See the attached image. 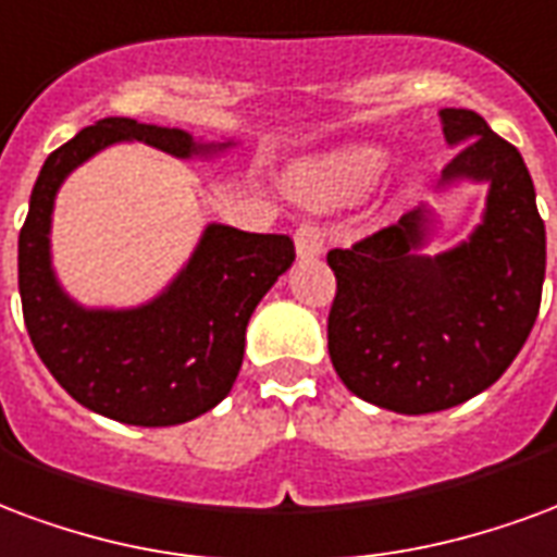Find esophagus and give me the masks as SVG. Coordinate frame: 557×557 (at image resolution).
Segmentation results:
<instances>
[{
	"label": "esophagus",
	"instance_id": "1",
	"mask_svg": "<svg viewBox=\"0 0 557 557\" xmlns=\"http://www.w3.org/2000/svg\"><path fill=\"white\" fill-rule=\"evenodd\" d=\"M296 255L299 258H318L320 251H323V228H320L318 222H302L299 228H296Z\"/></svg>",
	"mask_w": 557,
	"mask_h": 557
}]
</instances>
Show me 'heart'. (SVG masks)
<instances>
[{
  "mask_svg": "<svg viewBox=\"0 0 557 557\" xmlns=\"http://www.w3.org/2000/svg\"><path fill=\"white\" fill-rule=\"evenodd\" d=\"M385 169V153L376 148H350L294 174V189L308 205L335 207L359 201L373 189Z\"/></svg>",
  "mask_w": 557,
  "mask_h": 557,
  "instance_id": "obj_1",
  "label": "heart"
}]
</instances>
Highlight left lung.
Wrapping results in <instances>:
<instances>
[{
	"label": "left lung",
	"instance_id": "left-lung-1",
	"mask_svg": "<svg viewBox=\"0 0 557 557\" xmlns=\"http://www.w3.org/2000/svg\"><path fill=\"white\" fill-rule=\"evenodd\" d=\"M457 157L440 186L486 184L472 237L424 255L430 210L326 255L338 290L329 311V359L341 383L373 407L424 416L481 395L517 359L537 320L546 228L519 150L472 109H442Z\"/></svg>",
	"mask_w": 557,
	"mask_h": 557
}]
</instances>
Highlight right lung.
Wrapping results in <instances>:
<instances>
[{
    "label": "right lung",
    "mask_w": 557,
    "mask_h": 557,
    "mask_svg": "<svg viewBox=\"0 0 557 557\" xmlns=\"http://www.w3.org/2000/svg\"><path fill=\"white\" fill-rule=\"evenodd\" d=\"M115 141H145L181 160L234 145H201L177 127L103 117L52 150L20 228L23 320L40 362L76 404L121 424L172 428L205 416L231 392L251 311L294 263V239L207 225L189 263L157 299L121 311L83 308L52 273V205L64 177Z\"/></svg>",
    "instance_id": "add662e5"
}]
</instances>
